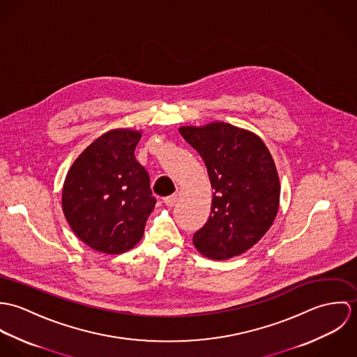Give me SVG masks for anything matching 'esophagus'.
Masks as SVG:
<instances>
[{
  "mask_svg": "<svg viewBox=\"0 0 357 357\" xmlns=\"http://www.w3.org/2000/svg\"><path fill=\"white\" fill-rule=\"evenodd\" d=\"M177 201H178V195H177V194H173V195L166 197V198L163 199L165 204H166V206H169V207H173L174 204H177Z\"/></svg>",
  "mask_w": 357,
  "mask_h": 357,
  "instance_id": "esophagus-1",
  "label": "esophagus"
}]
</instances>
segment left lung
Wrapping results in <instances>:
<instances>
[{
	"label": "left lung",
	"mask_w": 357,
	"mask_h": 357,
	"mask_svg": "<svg viewBox=\"0 0 357 357\" xmlns=\"http://www.w3.org/2000/svg\"><path fill=\"white\" fill-rule=\"evenodd\" d=\"M178 132L202 156L213 188L210 217L194 246L210 259L243 255L278 214L280 181L272 155L255 132L221 121Z\"/></svg>",
	"instance_id": "1"
}]
</instances>
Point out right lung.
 Wrapping results in <instances>:
<instances>
[{
  "mask_svg": "<svg viewBox=\"0 0 357 357\" xmlns=\"http://www.w3.org/2000/svg\"><path fill=\"white\" fill-rule=\"evenodd\" d=\"M142 135L130 128L102 133L78 155L64 178L61 207L70 228L104 255L133 249L155 207L150 176L135 156Z\"/></svg>",
  "mask_w": 357,
  "mask_h": 357,
  "instance_id": "add662e5",
  "label": "right lung"
}]
</instances>
